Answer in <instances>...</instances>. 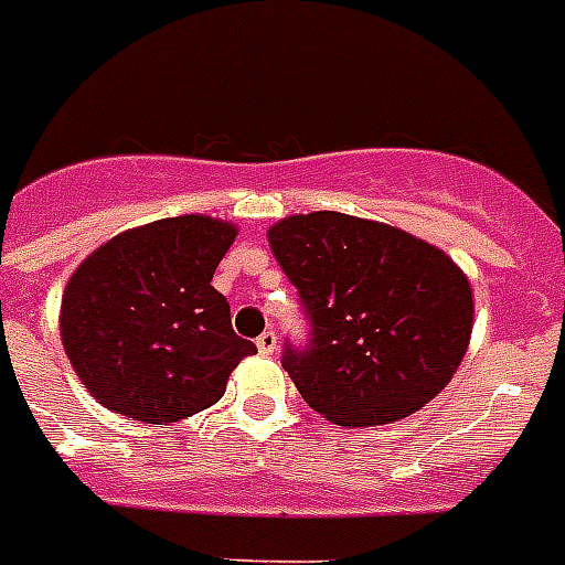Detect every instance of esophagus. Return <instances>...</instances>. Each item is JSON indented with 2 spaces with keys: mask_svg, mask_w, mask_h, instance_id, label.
Segmentation results:
<instances>
[{
  "mask_svg": "<svg viewBox=\"0 0 565 565\" xmlns=\"http://www.w3.org/2000/svg\"><path fill=\"white\" fill-rule=\"evenodd\" d=\"M257 352L264 354V358L278 352V334L275 331H264V334L257 337Z\"/></svg>",
  "mask_w": 565,
  "mask_h": 565,
  "instance_id": "obj_1",
  "label": "esophagus"
}]
</instances>
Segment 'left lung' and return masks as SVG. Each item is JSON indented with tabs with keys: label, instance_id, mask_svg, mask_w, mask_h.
Here are the masks:
<instances>
[{
	"label": "left lung",
	"instance_id": "1",
	"mask_svg": "<svg viewBox=\"0 0 565 565\" xmlns=\"http://www.w3.org/2000/svg\"><path fill=\"white\" fill-rule=\"evenodd\" d=\"M269 246L310 317V345H287L281 363L313 411L366 428L446 390L469 349L475 301L443 248L337 211L275 222Z\"/></svg>",
	"mask_w": 565,
	"mask_h": 565
}]
</instances>
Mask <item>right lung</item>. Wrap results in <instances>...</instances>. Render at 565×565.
<instances>
[{
	"mask_svg": "<svg viewBox=\"0 0 565 565\" xmlns=\"http://www.w3.org/2000/svg\"><path fill=\"white\" fill-rule=\"evenodd\" d=\"M237 225L202 213L128 228L84 257L61 299V343L102 407L146 425L222 398L255 343L211 287Z\"/></svg>",
	"mask_w": 565,
	"mask_h": 565,
	"instance_id": "add662e5",
	"label": "right lung"
}]
</instances>
